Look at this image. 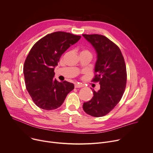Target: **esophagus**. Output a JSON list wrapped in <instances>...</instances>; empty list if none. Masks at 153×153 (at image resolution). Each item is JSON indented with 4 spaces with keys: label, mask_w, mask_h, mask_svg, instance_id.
<instances>
[{
    "label": "esophagus",
    "mask_w": 153,
    "mask_h": 153,
    "mask_svg": "<svg viewBox=\"0 0 153 153\" xmlns=\"http://www.w3.org/2000/svg\"><path fill=\"white\" fill-rule=\"evenodd\" d=\"M83 86L80 85V84H78V83H75V88H82Z\"/></svg>",
    "instance_id": "esophagus-1"
}]
</instances>
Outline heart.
Instances as JSON below:
<instances>
[{
  "label": "heart",
  "mask_w": 153,
  "mask_h": 153,
  "mask_svg": "<svg viewBox=\"0 0 153 153\" xmlns=\"http://www.w3.org/2000/svg\"><path fill=\"white\" fill-rule=\"evenodd\" d=\"M82 52H88V53H89V52H88V51H82Z\"/></svg>",
  "instance_id": "obj_1"
}]
</instances>
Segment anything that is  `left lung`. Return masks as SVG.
Instances as JSON below:
<instances>
[{"mask_svg": "<svg viewBox=\"0 0 153 153\" xmlns=\"http://www.w3.org/2000/svg\"><path fill=\"white\" fill-rule=\"evenodd\" d=\"M82 35L96 52L93 81L100 85L98 91L93 89L94 96L83 103V108L86 114L100 117L108 114L120 101L126 87V65L120 49L108 38L100 34Z\"/></svg>", "mask_w": 153, "mask_h": 153, "instance_id": "left-lung-1", "label": "left lung"}]
</instances>
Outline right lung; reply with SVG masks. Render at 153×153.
<instances>
[{
    "instance_id": "1",
    "label": "right lung",
    "mask_w": 153,
    "mask_h": 153,
    "mask_svg": "<svg viewBox=\"0 0 153 153\" xmlns=\"http://www.w3.org/2000/svg\"><path fill=\"white\" fill-rule=\"evenodd\" d=\"M80 36L57 31L46 35L36 43L27 56L23 74L27 91L39 108L53 110L60 107L74 85L59 82L54 78V68L60 56Z\"/></svg>"
}]
</instances>
